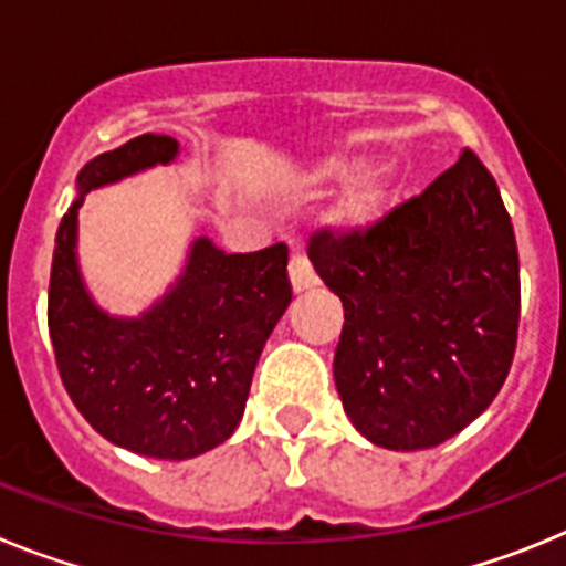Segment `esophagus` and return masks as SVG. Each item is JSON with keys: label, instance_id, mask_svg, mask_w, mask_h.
<instances>
[{"label": "esophagus", "instance_id": "esophagus-1", "mask_svg": "<svg viewBox=\"0 0 566 566\" xmlns=\"http://www.w3.org/2000/svg\"><path fill=\"white\" fill-rule=\"evenodd\" d=\"M289 280H292V289L294 292H308V289H314L319 283L317 274H314L312 263H308L303 254H292V260H289Z\"/></svg>", "mask_w": 566, "mask_h": 566}]
</instances>
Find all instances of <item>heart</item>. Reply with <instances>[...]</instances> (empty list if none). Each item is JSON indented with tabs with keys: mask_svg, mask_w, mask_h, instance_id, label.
Here are the masks:
<instances>
[{
	"mask_svg": "<svg viewBox=\"0 0 566 566\" xmlns=\"http://www.w3.org/2000/svg\"><path fill=\"white\" fill-rule=\"evenodd\" d=\"M357 169L359 158H354V155H332V158H323L319 164H314L306 175L308 187L319 189L337 187V184L354 178L332 214L334 227L348 229V232L371 227L385 212L394 189H397V167L394 164H377V167H368L354 175Z\"/></svg>",
	"mask_w": 566,
	"mask_h": 566,
	"instance_id": "obj_1",
	"label": "heart"
}]
</instances>
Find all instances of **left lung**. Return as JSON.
Segmentation results:
<instances>
[{
	"label": "left lung",
	"instance_id": "1",
	"mask_svg": "<svg viewBox=\"0 0 566 566\" xmlns=\"http://www.w3.org/2000/svg\"><path fill=\"white\" fill-rule=\"evenodd\" d=\"M308 258L343 300L334 382L368 442L424 451L496 399L516 354L518 249L470 149L374 227L314 234Z\"/></svg>",
	"mask_w": 566,
	"mask_h": 566
}]
</instances>
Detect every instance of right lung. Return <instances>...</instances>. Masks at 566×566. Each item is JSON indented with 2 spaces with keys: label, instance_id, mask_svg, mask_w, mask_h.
<instances>
[{
  "label": "right lung",
  "instance_id": "right-lung-1",
  "mask_svg": "<svg viewBox=\"0 0 566 566\" xmlns=\"http://www.w3.org/2000/svg\"><path fill=\"white\" fill-rule=\"evenodd\" d=\"M175 155V138L147 133L84 164L48 292L50 343L78 413L107 442L153 459L201 457L232 437L260 352L292 303L286 243L227 254L195 238L181 277L142 317L96 306L76 258L84 195Z\"/></svg>",
  "mask_w": 566,
  "mask_h": 566
}]
</instances>
